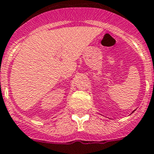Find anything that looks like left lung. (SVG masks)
Wrapping results in <instances>:
<instances>
[{
    "label": "left lung",
    "instance_id": "8db88e82",
    "mask_svg": "<svg viewBox=\"0 0 154 154\" xmlns=\"http://www.w3.org/2000/svg\"><path fill=\"white\" fill-rule=\"evenodd\" d=\"M134 111H133V112H134Z\"/></svg>",
    "mask_w": 154,
    "mask_h": 154
}]
</instances>
